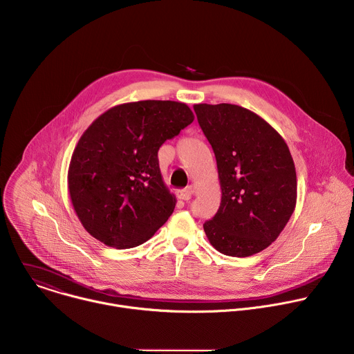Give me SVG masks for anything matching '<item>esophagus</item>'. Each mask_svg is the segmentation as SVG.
<instances>
[{"instance_id": "obj_1", "label": "esophagus", "mask_w": 354, "mask_h": 354, "mask_svg": "<svg viewBox=\"0 0 354 354\" xmlns=\"http://www.w3.org/2000/svg\"><path fill=\"white\" fill-rule=\"evenodd\" d=\"M192 194H194L192 188H191V187H187V188L178 191V192H177V196H178L180 199H183V201H189L191 196H192Z\"/></svg>"}]
</instances>
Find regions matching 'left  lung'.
<instances>
[{"label": "left lung", "mask_w": 354, "mask_h": 354, "mask_svg": "<svg viewBox=\"0 0 354 354\" xmlns=\"http://www.w3.org/2000/svg\"><path fill=\"white\" fill-rule=\"evenodd\" d=\"M194 110L214 149L222 188L219 210L203 223L206 237L229 257L261 252L296 207V167L285 139L241 106L203 103Z\"/></svg>", "instance_id": "1"}]
</instances>
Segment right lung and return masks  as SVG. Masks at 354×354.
Returning a JSON list of instances; mask_svg holds the SVG:
<instances>
[{
  "instance_id": "right-lung-1",
  "label": "right lung",
  "mask_w": 354,
  "mask_h": 354,
  "mask_svg": "<svg viewBox=\"0 0 354 354\" xmlns=\"http://www.w3.org/2000/svg\"><path fill=\"white\" fill-rule=\"evenodd\" d=\"M194 121L185 103L142 100L97 117L71 158V202L85 230L113 248L148 241L173 214L158 152Z\"/></svg>"
}]
</instances>
